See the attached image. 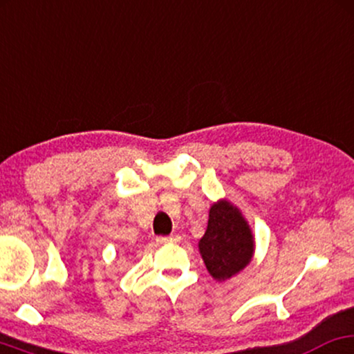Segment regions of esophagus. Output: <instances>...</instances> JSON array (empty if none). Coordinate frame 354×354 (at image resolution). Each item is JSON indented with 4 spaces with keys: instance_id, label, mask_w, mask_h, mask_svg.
I'll list each match as a JSON object with an SVG mask.
<instances>
[{
    "instance_id": "esophagus-1",
    "label": "esophagus",
    "mask_w": 354,
    "mask_h": 354,
    "mask_svg": "<svg viewBox=\"0 0 354 354\" xmlns=\"http://www.w3.org/2000/svg\"><path fill=\"white\" fill-rule=\"evenodd\" d=\"M156 241L159 242V244H171V242H177L178 241V236H162V237H158Z\"/></svg>"
}]
</instances>
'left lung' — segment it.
I'll return each instance as SVG.
<instances>
[{
  "label": "left lung",
  "instance_id": "1",
  "mask_svg": "<svg viewBox=\"0 0 354 354\" xmlns=\"http://www.w3.org/2000/svg\"><path fill=\"white\" fill-rule=\"evenodd\" d=\"M206 270L216 281L241 273L254 259L255 239L242 211L226 198L211 205L208 227L198 242Z\"/></svg>",
  "mask_w": 354,
  "mask_h": 354
}]
</instances>
